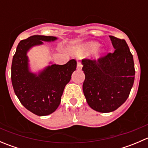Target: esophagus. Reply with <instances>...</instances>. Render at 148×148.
<instances>
[{"label": "esophagus", "mask_w": 148, "mask_h": 148, "mask_svg": "<svg viewBox=\"0 0 148 148\" xmlns=\"http://www.w3.org/2000/svg\"><path fill=\"white\" fill-rule=\"evenodd\" d=\"M82 63L81 62H77V69H82Z\"/></svg>", "instance_id": "34e87169"}]
</instances>
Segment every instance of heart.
Listing matches in <instances>:
<instances>
[{
	"instance_id": "b5f03b06",
	"label": "heart",
	"mask_w": 148,
	"mask_h": 148,
	"mask_svg": "<svg viewBox=\"0 0 148 148\" xmlns=\"http://www.w3.org/2000/svg\"><path fill=\"white\" fill-rule=\"evenodd\" d=\"M98 44L96 42H88L86 44H84L82 45H79L76 46L74 49V53L79 56L84 54L89 51L95 50Z\"/></svg>"
}]
</instances>
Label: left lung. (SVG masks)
<instances>
[{
    "mask_svg": "<svg viewBox=\"0 0 148 148\" xmlns=\"http://www.w3.org/2000/svg\"><path fill=\"white\" fill-rule=\"evenodd\" d=\"M114 51L97 60L84 59L83 92L89 107L111 112L129 97L135 80L133 56L124 39L110 36Z\"/></svg>",
    "mask_w": 148,
    "mask_h": 148,
    "instance_id": "1",
    "label": "left lung"
}]
</instances>
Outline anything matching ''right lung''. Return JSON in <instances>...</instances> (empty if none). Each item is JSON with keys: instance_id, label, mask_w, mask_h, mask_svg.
I'll return each mask as SVG.
<instances>
[{"instance_id": "right-lung-1", "label": "right lung", "mask_w": 148, "mask_h": 148, "mask_svg": "<svg viewBox=\"0 0 148 148\" xmlns=\"http://www.w3.org/2000/svg\"><path fill=\"white\" fill-rule=\"evenodd\" d=\"M54 36L34 35L19 42L13 57L11 82L21 103L34 114L46 116L53 113L61 102L65 86L77 68L75 59L64 65L48 66L38 74L30 71L27 52L31 47L53 41Z\"/></svg>"}]
</instances>
